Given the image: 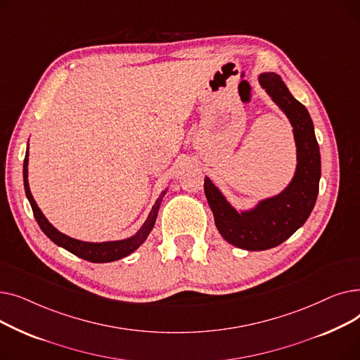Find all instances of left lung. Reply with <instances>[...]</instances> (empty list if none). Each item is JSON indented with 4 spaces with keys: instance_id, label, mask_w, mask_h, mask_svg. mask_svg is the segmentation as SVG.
<instances>
[{
    "instance_id": "1",
    "label": "left lung",
    "mask_w": 360,
    "mask_h": 360,
    "mask_svg": "<svg viewBox=\"0 0 360 360\" xmlns=\"http://www.w3.org/2000/svg\"><path fill=\"white\" fill-rule=\"evenodd\" d=\"M259 84L292 122L297 151L296 172L285 191L261 201L254 210L238 213L213 182L204 179V193L220 235L238 248L264 251L290 238L309 217L319 190L321 156L308 109L296 101L280 75L262 72Z\"/></svg>"
}]
</instances>
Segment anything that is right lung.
Instances as JSON below:
<instances>
[{
	"instance_id": "obj_1",
	"label": "right lung",
	"mask_w": 360,
	"mask_h": 360,
	"mask_svg": "<svg viewBox=\"0 0 360 360\" xmlns=\"http://www.w3.org/2000/svg\"><path fill=\"white\" fill-rule=\"evenodd\" d=\"M27 158H29V151H26V158H25V162H23V181H25L26 197L29 198L34 219H36L37 224H39V228L53 243L58 245V247H63L64 250L70 251L71 254L77 255V257H80L86 261H90V262H110V261L121 259V258L129 255L132 251H136L140 247V245L146 240L150 231L153 229L156 217H158L159 205H160L162 197L165 195V191L162 193L160 198L153 205V210L150 212L148 219L141 226V229L134 236H131L128 239L113 240V242H102V243H91V242H82V240H77V239H72V238L58 232L46 220V217L42 214V212L39 210V207L36 205V201L33 200V195L29 190V182H27V162H29V159Z\"/></svg>"
}]
</instances>
